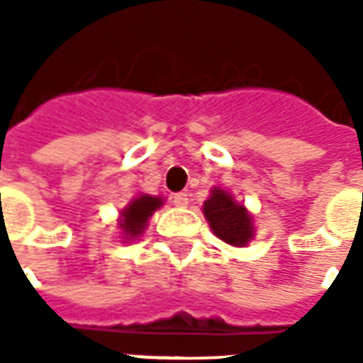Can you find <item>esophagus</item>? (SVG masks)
I'll return each instance as SVG.
<instances>
[{
	"label": "esophagus",
	"instance_id": "34e87169",
	"mask_svg": "<svg viewBox=\"0 0 363 363\" xmlns=\"http://www.w3.org/2000/svg\"><path fill=\"white\" fill-rule=\"evenodd\" d=\"M189 202V196L186 191H179V194H174V203L175 206H179V208H186Z\"/></svg>",
	"mask_w": 363,
	"mask_h": 363
}]
</instances>
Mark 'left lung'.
Masks as SVG:
<instances>
[{"instance_id": "1", "label": "left lung", "mask_w": 363, "mask_h": 363, "mask_svg": "<svg viewBox=\"0 0 363 363\" xmlns=\"http://www.w3.org/2000/svg\"><path fill=\"white\" fill-rule=\"evenodd\" d=\"M203 214L220 240L232 246H246L252 238V224L244 206L234 202L228 191L212 189V196L203 202Z\"/></svg>"}]
</instances>
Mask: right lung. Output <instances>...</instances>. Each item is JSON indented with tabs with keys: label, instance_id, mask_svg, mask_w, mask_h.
<instances>
[{
	"label": "right lung",
	"instance_id": "1",
	"mask_svg": "<svg viewBox=\"0 0 363 363\" xmlns=\"http://www.w3.org/2000/svg\"><path fill=\"white\" fill-rule=\"evenodd\" d=\"M161 206V198H151V196H139L135 198L125 210H123V220H121V228L127 240L135 238L137 234H141L147 224V218L151 216Z\"/></svg>",
	"mask_w": 363,
	"mask_h": 363
}]
</instances>
